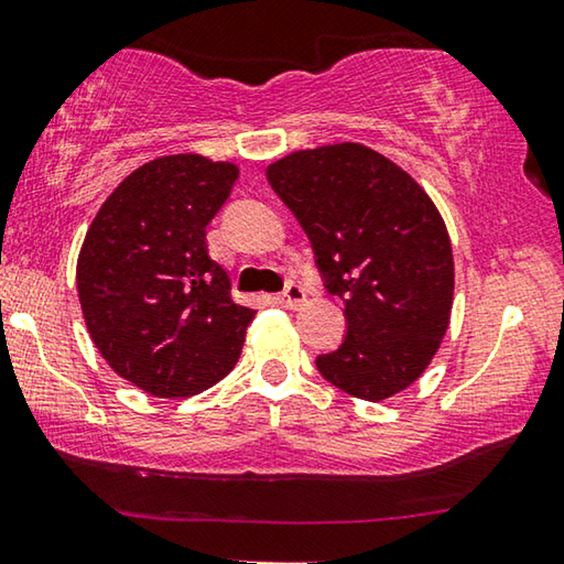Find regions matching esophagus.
Here are the masks:
<instances>
[{"label":"esophagus","mask_w":564,"mask_h":564,"mask_svg":"<svg viewBox=\"0 0 564 564\" xmlns=\"http://www.w3.org/2000/svg\"><path fill=\"white\" fill-rule=\"evenodd\" d=\"M304 296H306L304 289H301L296 281H289L285 283V289L279 293V304L285 308H296L301 301H304Z\"/></svg>","instance_id":"1"}]
</instances>
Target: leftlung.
<instances>
[{"instance_id":"obj_1","label":"left lung","mask_w":564,"mask_h":564,"mask_svg":"<svg viewBox=\"0 0 564 564\" xmlns=\"http://www.w3.org/2000/svg\"><path fill=\"white\" fill-rule=\"evenodd\" d=\"M314 248L347 334L316 369L359 400L415 382L448 329L453 253L438 209L398 164L362 144L296 151L265 170Z\"/></svg>"}]
</instances>
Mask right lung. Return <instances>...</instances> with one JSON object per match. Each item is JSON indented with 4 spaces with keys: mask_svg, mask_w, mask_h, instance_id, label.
Instances as JSON below:
<instances>
[{
    "mask_svg": "<svg viewBox=\"0 0 564 564\" xmlns=\"http://www.w3.org/2000/svg\"><path fill=\"white\" fill-rule=\"evenodd\" d=\"M238 166L197 154L154 159L98 209L78 258L90 339L123 380L156 398L213 388L238 362L256 311L230 299L207 225Z\"/></svg>",
    "mask_w": 564,
    "mask_h": 564,
    "instance_id": "right-lung-1",
    "label": "right lung"
}]
</instances>
